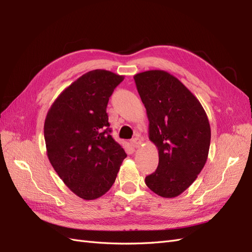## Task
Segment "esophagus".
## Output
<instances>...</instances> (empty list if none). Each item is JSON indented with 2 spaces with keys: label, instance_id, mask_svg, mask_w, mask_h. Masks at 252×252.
<instances>
[{
  "label": "esophagus",
  "instance_id": "esophagus-1",
  "mask_svg": "<svg viewBox=\"0 0 252 252\" xmlns=\"http://www.w3.org/2000/svg\"><path fill=\"white\" fill-rule=\"evenodd\" d=\"M133 145H134V147H140L141 146V144H142V140L138 136H136V137H134L133 138Z\"/></svg>",
  "mask_w": 252,
  "mask_h": 252
}]
</instances>
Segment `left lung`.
<instances>
[{"instance_id": "left-lung-1", "label": "left lung", "mask_w": 252, "mask_h": 252, "mask_svg": "<svg viewBox=\"0 0 252 252\" xmlns=\"http://www.w3.org/2000/svg\"><path fill=\"white\" fill-rule=\"evenodd\" d=\"M134 80L147 112L149 140L159 154L158 168L145 183L159 196L176 197L207 161L211 140L207 114L194 94L167 71H144Z\"/></svg>"}]
</instances>
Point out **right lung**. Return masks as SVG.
<instances>
[{
	"instance_id": "right-lung-1",
	"label": "right lung",
	"mask_w": 252,
	"mask_h": 252,
	"mask_svg": "<svg viewBox=\"0 0 252 252\" xmlns=\"http://www.w3.org/2000/svg\"><path fill=\"white\" fill-rule=\"evenodd\" d=\"M125 77L89 71L62 92L47 112V157L68 189L85 200L109 190L126 157L111 136L107 104Z\"/></svg>"
}]
</instances>
